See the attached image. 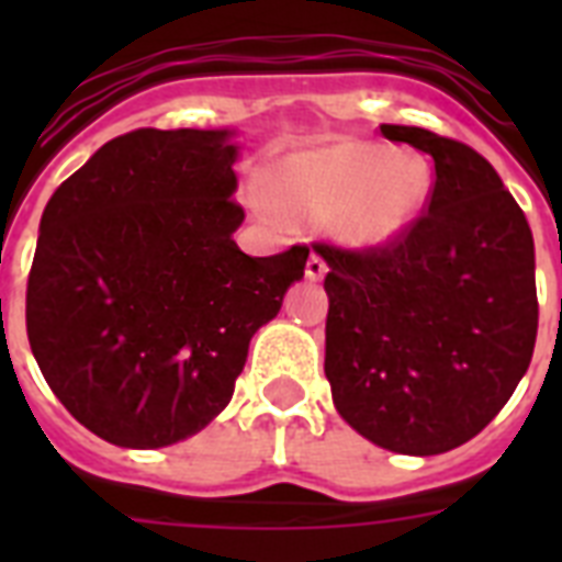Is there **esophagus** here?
<instances>
[{
  "label": "esophagus",
  "instance_id": "34e87169",
  "mask_svg": "<svg viewBox=\"0 0 562 562\" xmlns=\"http://www.w3.org/2000/svg\"><path fill=\"white\" fill-rule=\"evenodd\" d=\"M326 271H329V265H326L324 256L312 250V256H308V262H306V277H308V280H312V282L324 280Z\"/></svg>",
  "mask_w": 562,
  "mask_h": 562
}]
</instances>
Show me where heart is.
Wrapping results in <instances>:
<instances>
[{
    "instance_id": "1",
    "label": "heart",
    "mask_w": 562,
    "mask_h": 562,
    "mask_svg": "<svg viewBox=\"0 0 562 562\" xmlns=\"http://www.w3.org/2000/svg\"><path fill=\"white\" fill-rule=\"evenodd\" d=\"M431 192L428 162L414 151L375 143L321 145L282 162L277 194L291 210L326 218L335 238L350 247H382L419 218ZM262 210L277 215L271 201Z\"/></svg>"
}]
</instances>
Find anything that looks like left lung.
I'll return each instance as SVG.
<instances>
[{
	"label": "left lung",
	"instance_id": "1",
	"mask_svg": "<svg viewBox=\"0 0 562 562\" xmlns=\"http://www.w3.org/2000/svg\"><path fill=\"white\" fill-rule=\"evenodd\" d=\"M435 160L426 212L391 245L326 259V379L370 443L440 454L505 408L537 341L533 236L496 169L426 127L382 125Z\"/></svg>",
	"mask_w": 562,
	"mask_h": 562
}]
</instances>
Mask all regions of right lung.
<instances>
[{"label":"right lung","instance_id":"right-lung-1","mask_svg":"<svg viewBox=\"0 0 562 562\" xmlns=\"http://www.w3.org/2000/svg\"><path fill=\"white\" fill-rule=\"evenodd\" d=\"M233 131L139 127L48 198L25 291L40 373L92 435L160 449L227 408L308 247L247 256Z\"/></svg>","mask_w":562,"mask_h":562}]
</instances>
